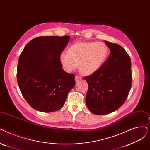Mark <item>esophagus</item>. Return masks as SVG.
Segmentation results:
<instances>
[{
  "label": "esophagus",
  "mask_w": 150,
  "mask_h": 150,
  "mask_svg": "<svg viewBox=\"0 0 150 150\" xmlns=\"http://www.w3.org/2000/svg\"><path fill=\"white\" fill-rule=\"evenodd\" d=\"M81 80V78L80 76L76 75L75 76V81H80Z\"/></svg>",
  "instance_id": "esophagus-1"
}]
</instances>
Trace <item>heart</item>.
<instances>
[{
    "mask_svg": "<svg viewBox=\"0 0 150 150\" xmlns=\"http://www.w3.org/2000/svg\"><path fill=\"white\" fill-rule=\"evenodd\" d=\"M108 53L107 45L102 42H78L69 48L68 54L62 53L60 60L68 71L79 69L84 75H91L102 66Z\"/></svg>",
    "mask_w": 150,
    "mask_h": 150,
    "instance_id": "heart-1",
    "label": "heart"
}]
</instances>
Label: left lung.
Segmentation results:
<instances>
[{
  "label": "left lung",
  "mask_w": 150,
  "mask_h": 150,
  "mask_svg": "<svg viewBox=\"0 0 150 150\" xmlns=\"http://www.w3.org/2000/svg\"><path fill=\"white\" fill-rule=\"evenodd\" d=\"M108 58L96 71L84 77L88 84L86 105L95 115L113 112L126 101L131 88V59L120 45L105 41Z\"/></svg>",
  "instance_id": "obj_1"
}]
</instances>
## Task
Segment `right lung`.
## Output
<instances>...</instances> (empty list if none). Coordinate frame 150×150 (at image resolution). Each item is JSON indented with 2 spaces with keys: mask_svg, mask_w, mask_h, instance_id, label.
<instances>
[{
  "mask_svg": "<svg viewBox=\"0 0 150 150\" xmlns=\"http://www.w3.org/2000/svg\"><path fill=\"white\" fill-rule=\"evenodd\" d=\"M70 37H37L19 56L17 81L29 105L41 112H53L64 105L75 84V75L62 68L60 56Z\"/></svg>",
  "mask_w": 150,
  "mask_h": 150,
  "instance_id": "1",
  "label": "right lung"
}]
</instances>
